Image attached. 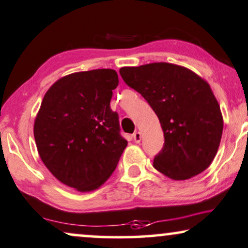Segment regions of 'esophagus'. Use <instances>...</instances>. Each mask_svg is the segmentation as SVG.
I'll list each match as a JSON object with an SVG mask.
<instances>
[{
	"mask_svg": "<svg viewBox=\"0 0 248 248\" xmlns=\"http://www.w3.org/2000/svg\"><path fill=\"white\" fill-rule=\"evenodd\" d=\"M141 137H142V135H141V133H140V132H135L133 134V139L136 143L141 142Z\"/></svg>",
	"mask_w": 248,
	"mask_h": 248,
	"instance_id": "esophagus-1",
	"label": "esophagus"
}]
</instances>
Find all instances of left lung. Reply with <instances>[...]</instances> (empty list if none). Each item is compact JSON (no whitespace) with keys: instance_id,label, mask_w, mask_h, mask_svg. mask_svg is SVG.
<instances>
[{"instance_id":"8db88e82","label":"left lung","mask_w":248,"mask_h":248,"mask_svg":"<svg viewBox=\"0 0 248 248\" xmlns=\"http://www.w3.org/2000/svg\"><path fill=\"white\" fill-rule=\"evenodd\" d=\"M120 75L159 119L165 143L154 168L173 180L203 172L216 156L223 133L219 104L207 80L168 62L124 67Z\"/></svg>"}]
</instances>
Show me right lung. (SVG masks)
<instances>
[{"label":"right lung","mask_w":248,"mask_h":248,"mask_svg":"<svg viewBox=\"0 0 248 248\" xmlns=\"http://www.w3.org/2000/svg\"><path fill=\"white\" fill-rule=\"evenodd\" d=\"M118 84L113 69L70 74L50 86L35 116L41 160L60 183L78 192L99 188L127 147L109 106Z\"/></svg>","instance_id":"right-lung-1"}]
</instances>
